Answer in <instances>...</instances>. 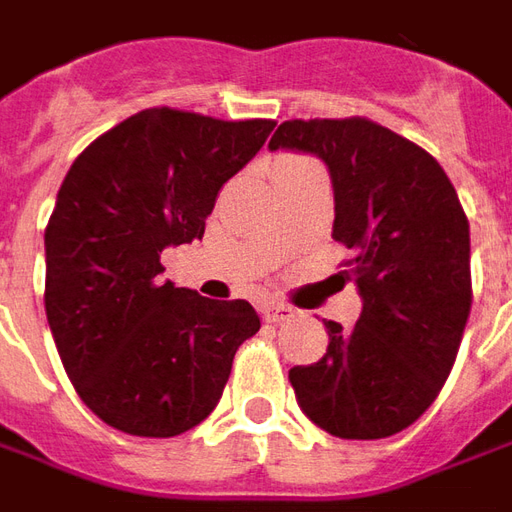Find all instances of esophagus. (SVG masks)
Instances as JSON below:
<instances>
[{
  "instance_id": "esophagus-1",
  "label": "esophagus",
  "mask_w": 512,
  "mask_h": 512,
  "mask_svg": "<svg viewBox=\"0 0 512 512\" xmlns=\"http://www.w3.org/2000/svg\"><path fill=\"white\" fill-rule=\"evenodd\" d=\"M299 312L293 310L290 304H282V301H268L266 307H263V318L268 323H285V321H293Z\"/></svg>"
}]
</instances>
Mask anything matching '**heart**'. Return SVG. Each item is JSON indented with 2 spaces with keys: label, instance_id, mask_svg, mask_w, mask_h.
Listing matches in <instances>:
<instances>
[{
  "label": "heart",
  "instance_id": "1",
  "mask_svg": "<svg viewBox=\"0 0 512 512\" xmlns=\"http://www.w3.org/2000/svg\"><path fill=\"white\" fill-rule=\"evenodd\" d=\"M301 161H304V158H282V161L277 164V169L279 167H290V164H301Z\"/></svg>",
  "mask_w": 512,
  "mask_h": 512
}]
</instances>
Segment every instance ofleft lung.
Returning <instances> with one entry per match:
<instances>
[{"label": "left lung", "mask_w": 512, "mask_h": 512, "mask_svg": "<svg viewBox=\"0 0 512 512\" xmlns=\"http://www.w3.org/2000/svg\"><path fill=\"white\" fill-rule=\"evenodd\" d=\"M318 156L334 186L332 238L351 249L362 315L323 321L329 348L290 370L301 411L337 439L417 422L450 376L472 310L469 219L439 161L367 117L285 120L268 142Z\"/></svg>", "instance_id": "obj_1"}]
</instances>
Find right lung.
I'll list each match as a JSON object with an SVG mask.
<instances>
[{"instance_id": "1", "label": "right lung", "mask_w": 512, "mask_h": 512, "mask_svg": "<svg viewBox=\"0 0 512 512\" xmlns=\"http://www.w3.org/2000/svg\"><path fill=\"white\" fill-rule=\"evenodd\" d=\"M274 126L156 106L109 128L68 169L46 227L43 301L73 389L106 425L169 439L219 403L260 318L244 299L164 282L161 252L202 238L219 189Z\"/></svg>"}]
</instances>
